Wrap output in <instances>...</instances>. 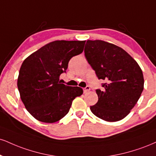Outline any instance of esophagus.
<instances>
[{"mask_svg": "<svg viewBox=\"0 0 156 156\" xmlns=\"http://www.w3.org/2000/svg\"><path fill=\"white\" fill-rule=\"evenodd\" d=\"M89 91H90V87H89V86H86V87L83 89V92L85 93V94H86V93H88Z\"/></svg>", "mask_w": 156, "mask_h": 156, "instance_id": "obj_1", "label": "esophagus"}]
</instances>
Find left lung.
I'll return each mask as SVG.
<instances>
[{
	"mask_svg": "<svg viewBox=\"0 0 156 156\" xmlns=\"http://www.w3.org/2000/svg\"><path fill=\"white\" fill-rule=\"evenodd\" d=\"M84 52L97 78L105 81L96 90L98 102L90 107L91 111L106 121L124 119L143 91L140 67L123 48L105 41H87Z\"/></svg>",
	"mask_w": 156,
	"mask_h": 156,
	"instance_id": "8db88e82",
	"label": "left lung"
}]
</instances>
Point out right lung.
Returning a JSON list of instances; mask_svg holds the SVG:
<instances>
[{"label": "right lung", "instance_id": "obj_1", "mask_svg": "<svg viewBox=\"0 0 156 156\" xmlns=\"http://www.w3.org/2000/svg\"><path fill=\"white\" fill-rule=\"evenodd\" d=\"M86 41H55L24 60L17 87L25 108L37 121L54 123L67 115L81 88L59 82L73 57L81 54Z\"/></svg>", "mask_w": 156, "mask_h": 156}]
</instances>
